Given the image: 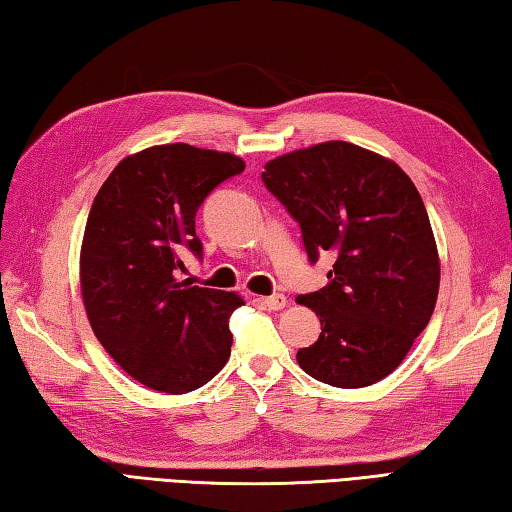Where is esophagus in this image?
I'll use <instances>...</instances> for the list:
<instances>
[{
  "mask_svg": "<svg viewBox=\"0 0 512 512\" xmlns=\"http://www.w3.org/2000/svg\"><path fill=\"white\" fill-rule=\"evenodd\" d=\"M262 304L268 310H282L286 306V297L282 293H275V295H270V297H262Z\"/></svg>",
  "mask_w": 512,
  "mask_h": 512,
  "instance_id": "esophagus-1",
  "label": "esophagus"
}]
</instances>
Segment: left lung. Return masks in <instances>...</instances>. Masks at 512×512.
I'll list each match as a JSON object with an SVG mask.
<instances>
[{
	"instance_id": "left-lung-1",
	"label": "left lung",
	"mask_w": 512,
	"mask_h": 512,
	"mask_svg": "<svg viewBox=\"0 0 512 512\" xmlns=\"http://www.w3.org/2000/svg\"><path fill=\"white\" fill-rule=\"evenodd\" d=\"M262 182L299 224L308 262L335 259L328 284L297 297L322 324L297 364L337 388L384 379L428 326L439 290L433 228L415 184L395 162L348 142L277 157Z\"/></svg>"
}]
</instances>
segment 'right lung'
<instances>
[{"label": "right lung", "instance_id": "obj_1", "mask_svg": "<svg viewBox=\"0 0 512 512\" xmlns=\"http://www.w3.org/2000/svg\"><path fill=\"white\" fill-rule=\"evenodd\" d=\"M244 168L230 153L153 146L122 159L90 206L79 259L88 322L108 355L159 393L204 386L230 357L228 319L244 299L179 270L186 253L202 259L199 206Z\"/></svg>", "mask_w": 512, "mask_h": 512}]
</instances>
